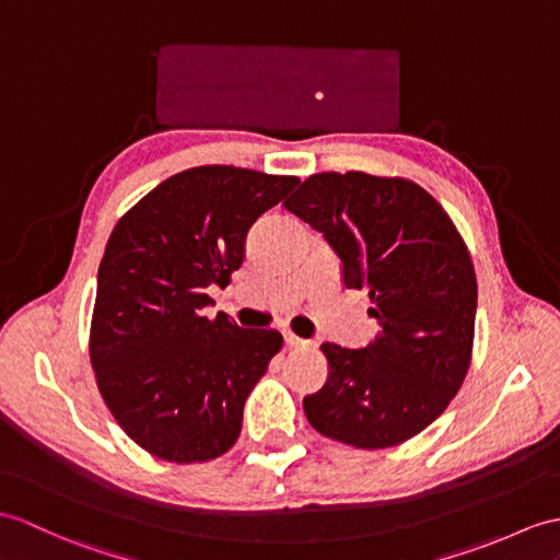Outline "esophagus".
I'll return each mask as SVG.
<instances>
[{"label":"esophagus","instance_id":"34e87169","mask_svg":"<svg viewBox=\"0 0 560 560\" xmlns=\"http://www.w3.org/2000/svg\"><path fill=\"white\" fill-rule=\"evenodd\" d=\"M283 341H285V346H289V348H307V346H312V341H305V339H301V336H295L291 331H283Z\"/></svg>","mask_w":560,"mask_h":560}]
</instances>
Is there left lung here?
Returning a JSON list of instances; mask_svg holds the SVG:
<instances>
[{
  "label": "left lung",
  "instance_id": "8db88e82",
  "mask_svg": "<svg viewBox=\"0 0 560 560\" xmlns=\"http://www.w3.org/2000/svg\"><path fill=\"white\" fill-rule=\"evenodd\" d=\"M285 210L324 233L346 289H368L380 334L365 348L322 343L329 376L305 396L307 422L355 448H388L448 408L470 370L477 279L467 245L408 178L324 172Z\"/></svg>",
  "mask_w": 560,
  "mask_h": 560
}]
</instances>
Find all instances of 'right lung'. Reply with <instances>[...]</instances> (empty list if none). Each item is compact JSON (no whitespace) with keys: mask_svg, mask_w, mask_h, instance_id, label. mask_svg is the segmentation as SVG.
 <instances>
[{"mask_svg":"<svg viewBox=\"0 0 560 560\" xmlns=\"http://www.w3.org/2000/svg\"><path fill=\"white\" fill-rule=\"evenodd\" d=\"M301 178L238 166L174 174L128 210L104 248L90 362L114 420L168 463L214 460L236 444L243 406L283 336L205 317L229 285L259 214Z\"/></svg>","mask_w":560,"mask_h":560,"instance_id":"1","label":"right lung"}]
</instances>
